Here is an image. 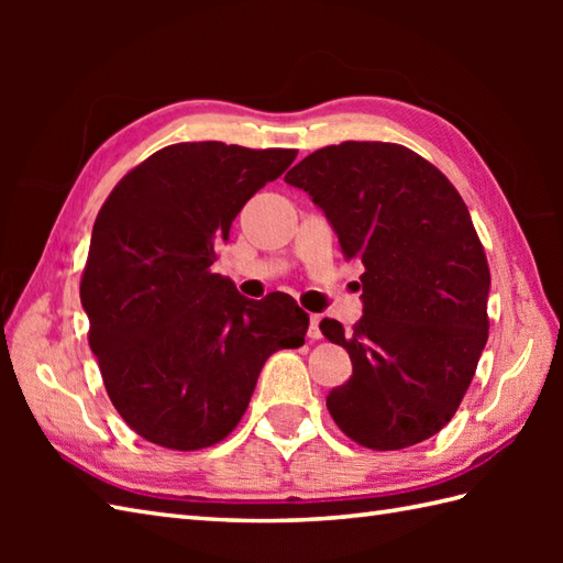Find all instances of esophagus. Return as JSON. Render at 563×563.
Returning a JSON list of instances; mask_svg holds the SVG:
<instances>
[{"label": "esophagus", "mask_w": 563, "mask_h": 563, "mask_svg": "<svg viewBox=\"0 0 563 563\" xmlns=\"http://www.w3.org/2000/svg\"><path fill=\"white\" fill-rule=\"evenodd\" d=\"M319 321H321V314H309V331H307V336H309V341H319V339H321V331H319Z\"/></svg>", "instance_id": "1"}]
</instances>
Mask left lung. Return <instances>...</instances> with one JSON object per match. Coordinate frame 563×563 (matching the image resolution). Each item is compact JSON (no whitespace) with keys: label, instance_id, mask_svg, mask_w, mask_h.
I'll return each mask as SVG.
<instances>
[{"label":"left lung","instance_id":"1","mask_svg":"<svg viewBox=\"0 0 563 563\" xmlns=\"http://www.w3.org/2000/svg\"><path fill=\"white\" fill-rule=\"evenodd\" d=\"M327 214L345 261H363V319L321 333L353 375L327 397L333 421L369 450H401L445 426L488 339L492 275L457 190L391 142H341L285 174Z\"/></svg>","mask_w":563,"mask_h":563}]
</instances>
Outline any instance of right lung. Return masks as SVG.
<instances>
[{"label":"right lung","instance_id":"obj_1","mask_svg":"<svg viewBox=\"0 0 563 563\" xmlns=\"http://www.w3.org/2000/svg\"><path fill=\"white\" fill-rule=\"evenodd\" d=\"M295 157L181 142L123 176L99 210L79 288L89 345L115 411L154 445L230 435L263 363L305 343L309 317L292 297L246 300L210 271L239 210Z\"/></svg>","mask_w":563,"mask_h":563}]
</instances>
